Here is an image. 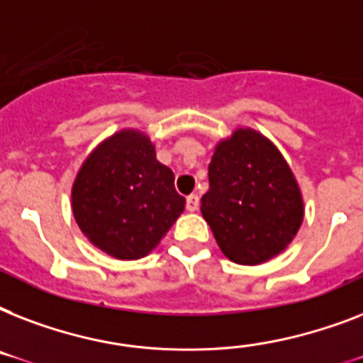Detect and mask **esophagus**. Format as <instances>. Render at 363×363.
I'll use <instances>...</instances> for the list:
<instances>
[{"instance_id": "1", "label": "esophagus", "mask_w": 363, "mask_h": 363, "mask_svg": "<svg viewBox=\"0 0 363 363\" xmlns=\"http://www.w3.org/2000/svg\"><path fill=\"white\" fill-rule=\"evenodd\" d=\"M186 209L190 211V213L199 209V198L196 196V194H190V196L186 198Z\"/></svg>"}]
</instances>
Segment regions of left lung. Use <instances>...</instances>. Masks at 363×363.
<instances>
[{
  "label": "left lung",
  "instance_id": "left-lung-1",
  "mask_svg": "<svg viewBox=\"0 0 363 363\" xmlns=\"http://www.w3.org/2000/svg\"><path fill=\"white\" fill-rule=\"evenodd\" d=\"M201 215L226 258L258 265L292 242L305 207L281 150L259 131L238 128L215 147Z\"/></svg>",
  "mask_w": 363,
  "mask_h": 363
}]
</instances>
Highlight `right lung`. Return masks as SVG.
Returning <instances> with one entry per match:
<instances>
[{"label": "right lung", "instance_id": "right-lung-1", "mask_svg": "<svg viewBox=\"0 0 363 363\" xmlns=\"http://www.w3.org/2000/svg\"><path fill=\"white\" fill-rule=\"evenodd\" d=\"M173 181L147 133L116 131L82 162L71 188L73 216L94 247L116 259H139L184 211Z\"/></svg>", "mask_w": 363, "mask_h": 363}]
</instances>
